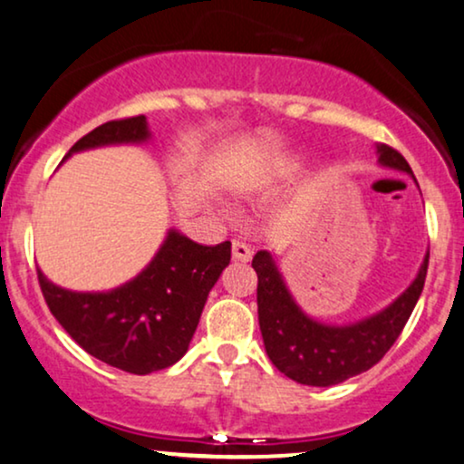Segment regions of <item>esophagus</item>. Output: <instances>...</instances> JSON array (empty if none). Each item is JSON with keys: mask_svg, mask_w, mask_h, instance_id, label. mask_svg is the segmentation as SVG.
Instances as JSON below:
<instances>
[{"mask_svg": "<svg viewBox=\"0 0 464 464\" xmlns=\"http://www.w3.org/2000/svg\"><path fill=\"white\" fill-rule=\"evenodd\" d=\"M232 258L238 262H249L251 260V249L249 245H245L241 241L232 243Z\"/></svg>", "mask_w": 464, "mask_h": 464, "instance_id": "34e87169", "label": "esophagus"}]
</instances>
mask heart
Listing matches in <instances>:
<instances>
[{"label":"heart","instance_id":"b5f03b06","mask_svg":"<svg viewBox=\"0 0 464 464\" xmlns=\"http://www.w3.org/2000/svg\"><path fill=\"white\" fill-rule=\"evenodd\" d=\"M301 157H295V154H279V157L266 159V161L256 165L254 169L245 171V174L234 179L232 182L241 188L276 187L293 179L296 171L301 169Z\"/></svg>","mask_w":464,"mask_h":464}]
</instances>
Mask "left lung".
I'll list each match as a JSON object with an SVG mask.
<instances>
[{
	"label": "left lung",
	"mask_w": 464,
	"mask_h": 464,
	"mask_svg": "<svg viewBox=\"0 0 464 464\" xmlns=\"http://www.w3.org/2000/svg\"><path fill=\"white\" fill-rule=\"evenodd\" d=\"M379 165L413 179L407 159L385 144L374 146ZM258 273V323L268 359L301 385L331 387L379 363L413 312L428 271V251L413 282L390 305L346 324L312 318L295 301L273 251L260 249L251 260Z\"/></svg>",
	"instance_id": "8db88e82"
}]
</instances>
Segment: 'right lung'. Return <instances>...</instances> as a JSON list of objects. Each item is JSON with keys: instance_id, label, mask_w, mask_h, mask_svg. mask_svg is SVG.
Masks as SVG:
<instances>
[{"instance_id": "right-lung-1", "label": "right lung", "mask_w": 464, "mask_h": 464, "mask_svg": "<svg viewBox=\"0 0 464 464\" xmlns=\"http://www.w3.org/2000/svg\"><path fill=\"white\" fill-rule=\"evenodd\" d=\"M150 140L146 116L111 120L82 137L66 159L94 148L141 146ZM230 256V241L199 245L169 227L154 258L118 288L77 293L53 284L40 268L38 282L51 314L85 353L130 374H150L187 353L204 303Z\"/></svg>"}]
</instances>
